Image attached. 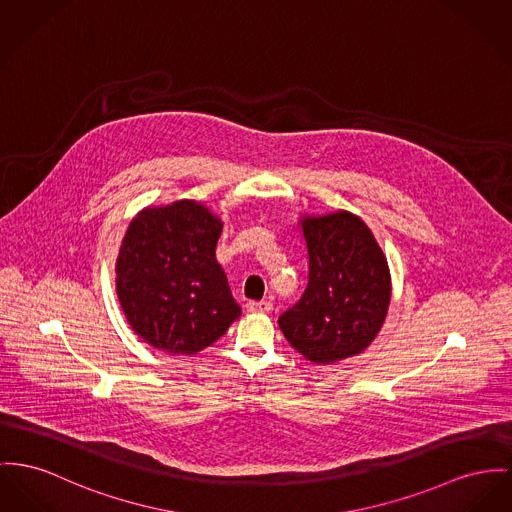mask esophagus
Here are the masks:
<instances>
[{"label":"esophagus","instance_id":"esophagus-1","mask_svg":"<svg viewBox=\"0 0 512 512\" xmlns=\"http://www.w3.org/2000/svg\"><path fill=\"white\" fill-rule=\"evenodd\" d=\"M272 308L273 305L270 301H250V303H246V310H248V312H260V314H264V312H270Z\"/></svg>","mask_w":512,"mask_h":512}]
</instances>
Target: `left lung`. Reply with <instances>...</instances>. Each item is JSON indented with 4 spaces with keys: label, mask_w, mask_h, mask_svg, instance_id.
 I'll return each mask as SVG.
<instances>
[{
    "label": "left lung",
    "mask_w": 512,
    "mask_h": 512,
    "mask_svg": "<svg viewBox=\"0 0 512 512\" xmlns=\"http://www.w3.org/2000/svg\"><path fill=\"white\" fill-rule=\"evenodd\" d=\"M308 285L279 316L287 341L312 363L330 365L367 349L390 305V270L371 229L336 211L303 221Z\"/></svg>",
    "instance_id": "1"
}]
</instances>
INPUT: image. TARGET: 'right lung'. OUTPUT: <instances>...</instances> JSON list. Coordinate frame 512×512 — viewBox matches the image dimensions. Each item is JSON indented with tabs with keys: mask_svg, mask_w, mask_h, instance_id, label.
Instances as JSON below:
<instances>
[{
	"mask_svg": "<svg viewBox=\"0 0 512 512\" xmlns=\"http://www.w3.org/2000/svg\"><path fill=\"white\" fill-rule=\"evenodd\" d=\"M221 229V219L194 200L147 207L130 223L116 260V293L141 340L192 355L239 318L215 260Z\"/></svg>",
	"mask_w": 512,
	"mask_h": 512,
	"instance_id": "right-lung-1",
	"label": "right lung"
}]
</instances>
